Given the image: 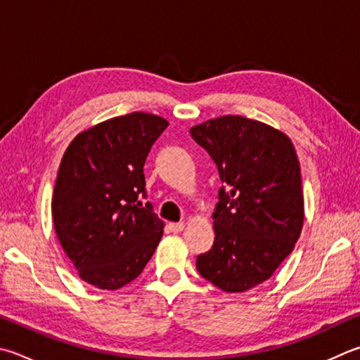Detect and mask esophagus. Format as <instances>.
I'll return each mask as SVG.
<instances>
[{
    "label": "esophagus",
    "mask_w": 360,
    "mask_h": 360,
    "mask_svg": "<svg viewBox=\"0 0 360 360\" xmlns=\"http://www.w3.org/2000/svg\"><path fill=\"white\" fill-rule=\"evenodd\" d=\"M168 230L172 233H181L184 230V224L182 221H179V224H168Z\"/></svg>",
    "instance_id": "esophagus-1"
}]
</instances>
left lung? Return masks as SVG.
Wrapping results in <instances>:
<instances>
[{
	"label": "left lung",
	"instance_id": "8db88e82",
	"mask_svg": "<svg viewBox=\"0 0 360 360\" xmlns=\"http://www.w3.org/2000/svg\"><path fill=\"white\" fill-rule=\"evenodd\" d=\"M221 186L211 250L197 269L217 288L243 292L269 278L292 252L304 224L300 167L291 140L263 122L221 116L191 129Z\"/></svg>",
	"mask_w": 360,
	"mask_h": 360
}]
</instances>
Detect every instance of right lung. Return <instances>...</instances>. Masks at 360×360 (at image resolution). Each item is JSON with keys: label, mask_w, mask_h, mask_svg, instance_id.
Returning a JSON list of instances; mask_svg holds the SVG:
<instances>
[{"label": "right lung", "mask_w": 360, "mask_h": 360, "mask_svg": "<svg viewBox=\"0 0 360 360\" xmlns=\"http://www.w3.org/2000/svg\"><path fill=\"white\" fill-rule=\"evenodd\" d=\"M168 127L160 116L130 113L77 135L58 172L51 215L80 277L101 290L136 278L163 234L146 197L143 167Z\"/></svg>", "instance_id": "obj_1"}]
</instances>
